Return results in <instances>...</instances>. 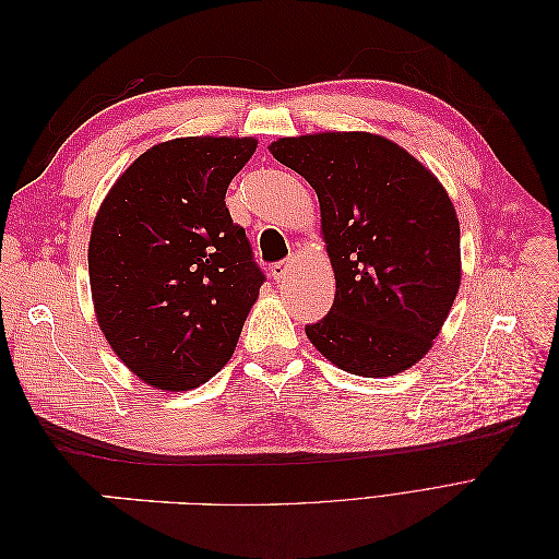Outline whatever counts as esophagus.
Returning <instances> with one entry per match:
<instances>
[{
  "instance_id": "esophagus-1",
  "label": "esophagus",
  "mask_w": 559,
  "mask_h": 559,
  "mask_svg": "<svg viewBox=\"0 0 559 559\" xmlns=\"http://www.w3.org/2000/svg\"><path fill=\"white\" fill-rule=\"evenodd\" d=\"M286 275H289V261H284V263H273V265H270V277H273L275 282H282Z\"/></svg>"
}]
</instances>
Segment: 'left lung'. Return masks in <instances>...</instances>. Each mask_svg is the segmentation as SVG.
I'll list each match as a JSON object with an SVG mask.
<instances>
[{
  "label": "left lung",
  "instance_id": "left-lung-1",
  "mask_svg": "<svg viewBox=\"0 0 559 559\" xmlns=\"http://www.w3.org/2000/svg\"><path fill=\"white\" fill-rule=\"evenodd\" d=\"M319 198L335 273L310 343L337 368L389 378L433 345L460 292V218L425 165L370 132H319L270 144Z\"/></svg>",
  "mask_w": 559,
  "mask_h": 559
}]
</instances>
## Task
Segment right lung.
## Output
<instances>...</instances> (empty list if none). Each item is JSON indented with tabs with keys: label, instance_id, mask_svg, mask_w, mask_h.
I'll list each match as a JSON object with an SVG mask.
<instances>
[{
	"label": "right lung",
	"instance_id": "add662e5",
	"mask_svg": "<svg viewBox=\"0 0 559 559\" xmlns=\"http://www.w3.org/2000/svg\"><path fill=\"white\" fill-rule=\"evenodd\" d=\"M251 138L156 144L118 177L99 207L88 270L97 324L134 376L193 389L230 359L265 282L226 207Z\"/></svg>",
	"mask_w": 559,
	"mask_h": 559
}]
</instances>
